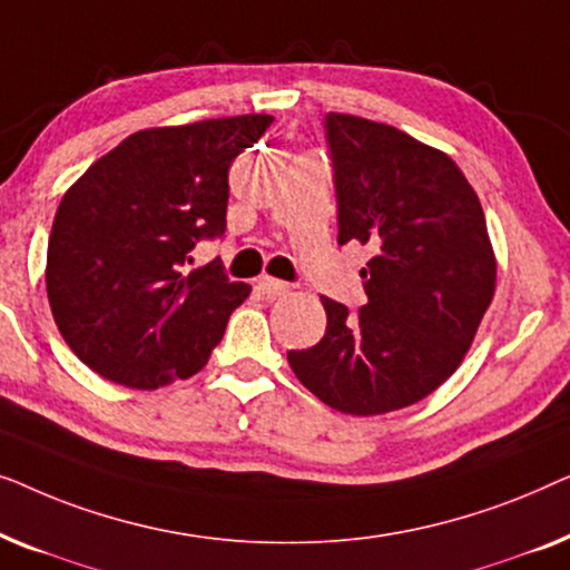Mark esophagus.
I'll return each mask as SVG.
<instances>
[{
  "label": "esophagus",
  "mask_w": 570,
  "mask_h": 570,
  "mask_svg": "<svg viewBox=\"0 0 570 570\" xmlns=\"http://www.w3.org/2000/svg\"><path fill=\"white\" fill-rule=\"evenodd\" d=\"M256 287H259L262 295H267V298H277V295L291 291V285L283 283V279H275V277H267V275L256 279Z\"/></svg>",
  "instance_id": "34e87169"
}]
</instances>
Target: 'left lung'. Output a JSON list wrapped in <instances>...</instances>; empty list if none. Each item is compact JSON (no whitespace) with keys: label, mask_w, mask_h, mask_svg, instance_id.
<instances>
[{"label":"left lung","mask_w":570,"mask_h":570,"mask_svg":"<svg viewBox=\"0 0 570 570\" xmlns=\"http://www.w3.org/2000/svg\"><path fill=\"white\" fill-rule=\"evenodd\" d=\"M340 244L373 252L368 303L322 298L324 337L291 350L303 386L332 410L371 417L433 394L472 347L495 295L498 262L482 205L439 147L353 114L326 116Z\"/></svg>","instance_id":"8db88e82"}]
</instances>
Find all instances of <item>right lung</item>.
Returning <instances> with one entry per match:
<instances>
[{
	"instance_id": "obj_1",
	"label": "right lung",
	"mask_w": 570,
	"mask_h": 570,
	"mask_svg": "<svg viewBox=\"0 0 570 570\" xmlns=\"http://www.w3.org/2000/svg\"><path fill=\"white\" fill-rule=\"evenodd\" d=\"M275 116L139 129L69 186L53 215L46 293L61 337L114 384L160 389L202 371L252 285L189 269L223 236L228 168Z\"/></svg>"
}]
</instances>
